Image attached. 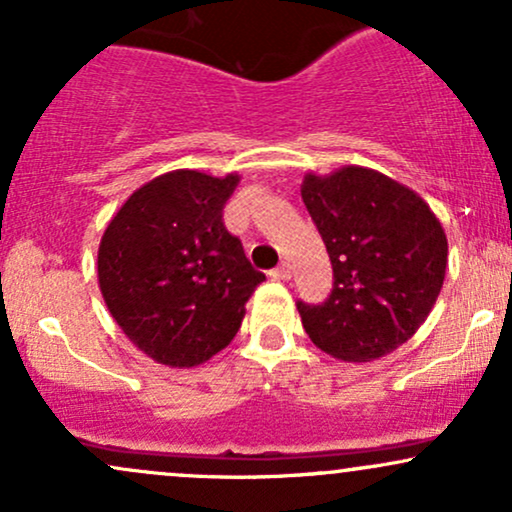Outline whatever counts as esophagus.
Instances as JSON below:
<instances>
[{
  "mask_svg": "<svg viewBox=\"0 0 512 512\" xmlns=\"http://www.w3.org/2000/svg\"><path fill=\"white\" fill-rule=\"evenodd\" d=\"M291 274H293V269H291V264H289V262H281L279 267H276L274 272H272L274 279H281V281H289V279H291Z\"/></svg>",
  "mask_w": 512,
  "mask_h": 512,
  "instance_id": "1",
  "label": "esophagus"
}]
</instances>
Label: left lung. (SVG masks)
<instances>
[{"label": "left lung", "instance_id": "1", "mask_svg": "<svg viewBox=\"0 0 512 512\" xmlns=\"http://www.w3.org/2000/svg\"><path fill=\"white\" fill-rule=\"evenodd\" d=\"M301 197L334 269L325 303H298L305 332L346 363L392 354L424 325L443 289V226L414 190L373 168L305 173Z\"/></svg>", "mask_w": 512, "mask_h": 512}]
</instances>
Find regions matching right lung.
Instances as JSON below:
<instances>
[{
	"instance_id": "obj_1",
	"label": "right lung",
	"mask_w": 512,
	"mask_h": 512,
	"mask_svg": "<svg viewBox=\"0 0 512 512\" xmlns=\"http://www.w3.org/2000/svg\"><path fill=\"white\" fill-rule=\"evenodd\" d=\"M240 175L170 170L134 190L98 245V286L127 339L168 368H195L231 344L262 284L223 226Z\"/></svg>"
}]
</instances>
